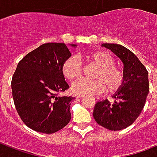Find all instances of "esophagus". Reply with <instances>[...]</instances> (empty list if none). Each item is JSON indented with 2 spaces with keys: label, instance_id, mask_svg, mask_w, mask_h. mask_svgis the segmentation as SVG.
<instances>
[{
  "label": "esophagus",
  "instance_id": "34e87169",
  "mask_svg": "<svg viewBox=\"0 0 157 157\" xmlns=\"http://www.w3.org/2000/svg\"><path fill=\"white\" fill-rule=\"evenodd\" d=\"M84 95H82V94H76V98H83Z\"/></svg>",
  "mask_w": 157,
  "mask_h": 157
}]
</instances>
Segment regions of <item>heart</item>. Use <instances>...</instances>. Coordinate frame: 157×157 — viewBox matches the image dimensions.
Instances as JSON below:
<instances>
[{"label": "heart", "mask_w": 157, "mask_h": 157, "mask_svg": "<svg viewBox=\"0 0 157 157\" xmlns=\"http://www.w3.org/2000/svg\"><path fill=\"white\" fill-rule=\"evenodd\" d=\"M83 59L95 64L98 70L94 75L96 81L79 79L72 85V90L77 94L93 95L107 90L114 93L124 85V75L121 69L114 66V59L106 51H90L84 54ZM62 73L70 81L76 80L81 75V63L76 56L69 57L61 68Z\"/></svg>", "instance_id": "b5f03b06"}]
</instances>
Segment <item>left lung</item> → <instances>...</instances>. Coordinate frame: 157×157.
Wrapping results in <instances>:
<instances>
[{
	"label": "left lung",
	"instance_id": "8db88e82",
	"mask_svg": "<svg viewBox=\"0 0 157 157\" xmlns=\"http://www.w3.org/2000/svg\"><path fill=\"white\" fill-rule=\"evenodd\" d=\"M107 48L119 58L124 65V85L107 99L97 102L93 116L98 124L109 130H121L131 125L139 117L149 92L148 72L138 57L119 44L105 43Z\"/></svg>",
	"mask_w": 157,
	"mask_h": 157
}]
</instances>
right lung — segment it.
<instances>
[{"mask_svg": "<svg viewBox=\"0 0 157 157\" xmlns=\"http://www.w3.org/2000/svg\"><path fill=\"white\" fill-rule=\"evenodd\" d=\"M71 55L64 43H46L18 63L11 82L13 102L22 121L30 129L53 134L70 121L71 102L75 98L58 94L69 88L61 68Z\"/></svg>", "mask_w": 157, "mask_h": 157, "instance_id": "add662e5", "label": "right lung"}]
</instances>
